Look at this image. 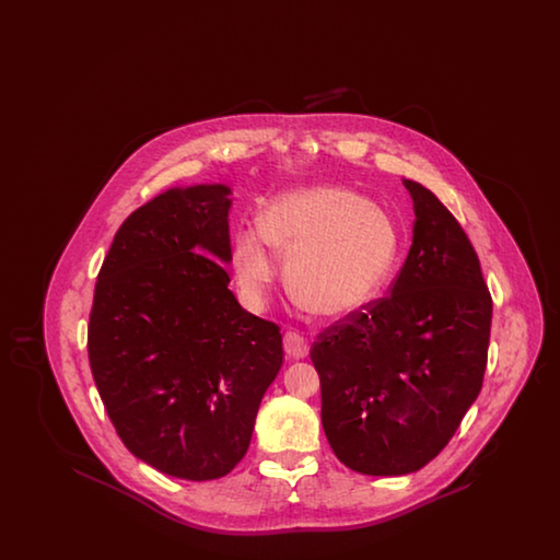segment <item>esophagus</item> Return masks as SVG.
I'll return each mask as SVG.
<instances>
[{
  "label": "esophagus",
  "mask_w": 560,
  "mask_h": 560,
  "mask_svg": "<svg viewBox=\"0 0 560 560\" xmlns=\"http://www.w3.org/2000/svg\"><path fill=\"white\" fill-rule=\"evenodd\" d=\"M283 348H285V352H288L292 359H302V357L308 354V342H306V338H304L302 334H298V331H288V334L283 336Z\"/></svg>",
  "instance_id": "34e87169"
}]
</instances>
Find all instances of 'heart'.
Masks as SVG:
<instances>
[{
    "label": "heart",
    "mask_w": 560,
    "mask_h": 560,
    "mask_svg": "<svg viewBox=\"0 0 560 560\" xmlns=\"http://www.w3.org/2000/svg\"><path fill=\"white\" fill-rule=\"evenodd\" d=\"M279 252L288 258L293 298L323 317H347L384 292L399 262L393 215L354 190L298 188L270 201L262 226L235 241L233 272L252 306L265 302L277 279Z\"/></svg>",
    "instance_id": "heart-1"
}]
</instances>
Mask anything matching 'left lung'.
Listing matches in <instances>:
<instances>
[{
	"mask_svg": "<svg viewBox=\"0 0 560 560\" xmlns=\"http://www.w3.org/2000/svg\"><path fill=\"white\" fill-rule=\"evenodd\" d=\"M413 199V243L388 295L323 329L311 348L320 422L354 472L400 477L445 450L479 397L493 302L479 256L434 192Z\"/></svg>",
	"mask_w": 560,
	"mask_h": 560,
	"instance_id": "left-lung-1",
	"label": "left lung"
}]
</instances>
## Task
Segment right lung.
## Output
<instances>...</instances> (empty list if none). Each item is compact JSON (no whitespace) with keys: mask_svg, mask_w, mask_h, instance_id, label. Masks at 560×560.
Returning <instances> with one entry per match:
<instances>
[{"mask_svg":"<svg viewBox=\"0 0 560 560\" xmlns=\"http://www.w3.org/2000/svg\"><path fill=\"white\" fill-rule=\"evenodd\" d=\"M229 195L172 188L130 213L88 323L90 368L119 439L176 479H220L240 464L283 363L279 325L229 290Z\"/></svg>","mask_w":560,"mask_h":560,"instance_id":"obj_1","label":"right lung"}]
</instances>
